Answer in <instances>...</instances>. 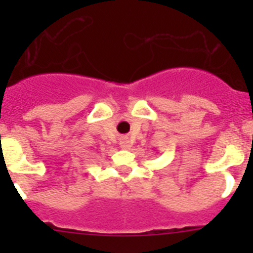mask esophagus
Segmentation results:
<instances>
[{"label": "esophagus", "instance_id": "34e87169", "mask_svg": "<svg viewBox=\"0 0 253 253\" xmlns=\"http://www.w3.org/2000/svg\"><path fill=\"white\" fill-rule=\"evenodd\" d=\"M120 147H122L123 149L130 148L131 143H130V140H129V138H122V139H120Z\"/></svg>", "mask_w": 253, "mask_h": 253}]
</instances>
